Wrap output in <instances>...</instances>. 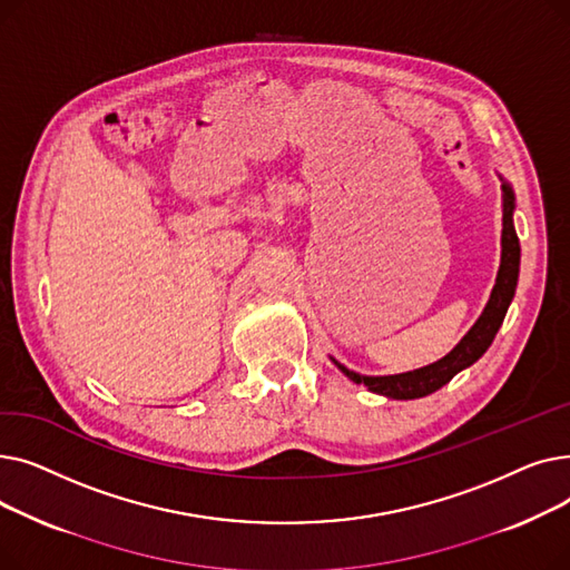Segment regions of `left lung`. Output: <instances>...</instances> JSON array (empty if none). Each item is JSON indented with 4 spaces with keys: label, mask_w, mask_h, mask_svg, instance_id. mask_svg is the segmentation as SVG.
<instances>
[{
    "label": "left lung",
    "mask_w": 570,
    "mask_h": 570,
    "mask_svg": "<svg viewBox=\"0 0 570 570\" xmlns=\"http://www.w3.org/2000/svg\"><path fill=\"white\" fill-rule=\"evenodd\" d=\"M501 189H503V228H501V263L497 269V279L490 293V301L485 309L478 316V321L469 327V333L458 342V346L445 353L441 361L417 367L413 372L402 374H387V376H365L353 370H346L335 357L331 361L337 365V370L348 376L353 383H363L370 393L383 395L387 400H417L436 393L455 374L471 367L478 357H481L490 344L494 342L499 327L505 318L508 307H511L515 288H518V275H520V239L513 224L515 213V191L511 183L499 173Z\"/></svg>",
    "instance_id": "obj_1"
}]
</instances>
